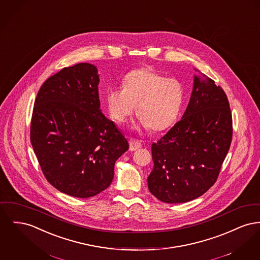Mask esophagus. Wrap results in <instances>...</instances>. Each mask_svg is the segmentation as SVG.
<instances>
[{
    "instance_id": "obj_1",
    "label": "esophagus",
    "mask_w": 260,
    "mask_h": 260,
    "mask_svg": "<svg viewBox=\"0 0 260 260\" xmlns=\"http://www.w3.org/2000/svg\"><path fill=\"white\" fill-rule=\"evenodd\" d=\"M141 147V143L139 140H136V139H133L131 138L129 139V150L131 151H136L138 148Z\"/></svg>"
}]
</instances>
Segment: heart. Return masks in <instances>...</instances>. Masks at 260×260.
Returning <instances> with one entry per match:
<instances>
[{
	"label": "heart",
	"instance_id": "1",
	"mask_svg": "<svg viewBox=\"0 0 260 260\" xmlns=\"http://www.w3.org/2000/svg\"><path fill=\"white\" fill-rule=\"evenodd\" d=\"M183 100V84L177 78L166 77L149 68L129 72L122 78V88H112L106 93L108 111L115 122H125L136 107L139 123L156 132L176 121Z\"/></svg>",
	"mask_w": 260,
	"mask_h": 260
}]
</instances>
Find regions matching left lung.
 Returning <instances> with one entry per match:
<instances>
[{
	"label": "left lung",
	"instance_id": "8db88e82",
	"mask_svg": "<svg viewBox=\"0 0 260 260\" xmlns=\"http://www.w3.org/2000/svg\"><path fill=\"white\" fill-rule=\"evenodd\" d=\"M194 77L183 118L153 143L148 188L166 203L198 199L216 183L229 151L233 121L228 97L213 79Z\"/></svg>",
	"mask_w": 260,
	"mask_h": 260
}]
</instances>
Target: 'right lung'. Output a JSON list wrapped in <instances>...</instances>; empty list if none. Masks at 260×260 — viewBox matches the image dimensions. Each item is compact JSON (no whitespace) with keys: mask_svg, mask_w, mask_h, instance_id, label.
I'll list each match as a JSON object with an SVG mask.
<instances>
[{"mask_svg":"<svg viewBox=\"0 0 260 260\" xmlns=\"http://www.w3.org/2000/svg\"><path fill=\"white\" fill-rule=\"evenodd\" d=\"M99 76L87 62L63 68L36 96L30 141L47 181L61 192L88 199L105 190L128 142L101 113Z\"/></svg>","mask_w":260,"mask_h":260,"instance_id":"obj_1","label":"right lung"}]
</instances>
